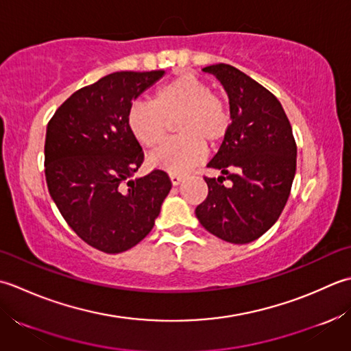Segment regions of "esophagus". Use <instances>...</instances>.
Returning a JSON list of instances; mask_svg holds the SVG:
<instances>
[{"label":"esophagus","mask_w":351,"mask_h":351,"mask_svg":"<svg viewBox=\"0 0 351 351\" xmlns=\"http://www.w3.org/2000/svg\"><path fill=\"white\" fill-rule=\"evenodd\" d=\"M169 178H171V183H173L174 186L180 184V183L184 180V177H183V176H178V174H171Z\"/></svg>","instance_id":"1"}]
</instances>
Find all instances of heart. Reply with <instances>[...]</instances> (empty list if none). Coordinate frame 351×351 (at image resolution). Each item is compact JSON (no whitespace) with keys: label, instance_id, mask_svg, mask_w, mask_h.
Masks as SVG:
<instances>
[{"label":"heart","instance_id":"b5f03b06","mask_svg":"<svg viewBox=\"0 0 351 351\" xmlns=\"http://www.w3.org/2000/svg\"><path fill=\"white\" fill-rule=\"evenodd\" d=\"M176 139L165 142L149 157L154 168L184 174L206 157V144L217 145L230 127L224 99L199 78L183 74L157 88L153 101H136L127 112V127L141 145L154 148L167 134L168 119L176 118Z\"/></svg>","mask_w":351,"mask_h":351}]
</instances>
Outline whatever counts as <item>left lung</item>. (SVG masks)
<instances>
[{
	"label": "left lung",
	"mask_w": 351,
	"mask_h": 351,
	"mask_svg": "<svg viewBox=\"0 0 351 351\" xmlns=\"http://www.w3.org/2000/svg\"><path fill=\"white\" fill-rule=\"evenodd\" d=\"M228 95L232 124L207 167L218 178L195 215L207 232L232 244H248L268 232L288 202L297 168V145L280 101L252 77L226 63L203 68ZM232 184L224 186L222 182Z\"/></svg>",
	"instance_id": "1"
}]
</instances>
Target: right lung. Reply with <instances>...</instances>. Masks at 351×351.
I'll list each match as a JSON object with an SVG mask.
<instances>
[{
  "instance_id": "obj_1",
  "label": "right lung",
  "mask_w": 351,
  "mask_h": 351,
  "mask_svg": "<svg viewBox=\"0 0 351 351\" xmlns=\"http://www.w3.org/2000/svg\"><path fill=\"white\" fill-rule=\"evenodd\" d=\"M165 71L113 73L74 92L48 123L45 177L68 226L99 252L115 254L152 232L171 191L165 171L136 177L144 153L127 112Z\"/></svg>"
}]
</instances>
